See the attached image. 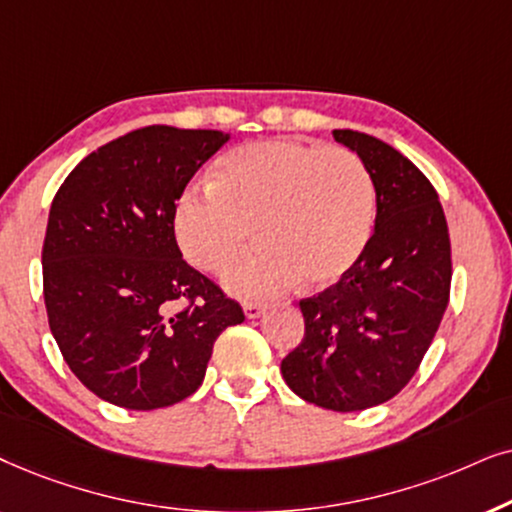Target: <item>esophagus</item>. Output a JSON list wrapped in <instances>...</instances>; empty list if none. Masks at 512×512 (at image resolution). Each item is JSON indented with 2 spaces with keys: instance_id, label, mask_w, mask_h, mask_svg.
I'll return each instance as SVG.
<instances>
[{
  "instance_id": "34e87169",
  "label": "esophagus",
  "mask_w": 512,
  "mask_h": 512,
  "mask_svg": "<svg viewBox=\"0 0 512 512\" xmlns=\"http://www.w3.org/2000/svg\"><path fill=\"white\" fill-rule=\"evenodd\" d=\"M267 309H269V306L260 304V302H245L243 304V311H245V316H248V318H262L264 313H267Z\"/></svg>"
}]
</instances>
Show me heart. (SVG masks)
I'll list each match as a JSON object with an SVG mask.
<instances>
[{
	"label": "heart",
	"mask_w": 512,
	"mask_h": 512,
	"mask_svg": "<svg viewBox=\"0 0 512 512\" xmlns=\"http://www.w3.org/2000/svg\"><path fill=\"white\" fill-rule=\"evenodd\" d=\"M377 222L370 170L346 147L260 140L217 161L210 185L189 187L175 206V236L187 260L222 274L250 243L260 245L229 271L241 297H271L302 278L327 288L356 267Z\"/></svg>",
	"instance_id": "obj_1"
}]
</instances>
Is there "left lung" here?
<instances>
[{"label":"left lung","instance_id":"left-lung-1","mask_svg":"<svg viewBox=\"0 0 512 512\" xmlns=\"http://www.w3.org/2000/svg\"><path fill=\"white\" fill-rule=\"evenodd\" d=\"M377 187V222L342 281L299 302L304 339L283 358L285 384L306 403L358 412L398 395L426 356L449 302L447 220L426 175L367 133L332 131Z\"/></svg>","mask_w":512,"mask_h":512}]
</instances>
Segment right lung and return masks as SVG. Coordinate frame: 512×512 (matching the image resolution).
Segmentation results:
<instances>
[{
	"mask_svg": "<svg viewBox=\"0 0 512 512\" xmlns=\"http://www.w3.org/2000/svg\"><path fill=\"white\" fill-rule=\"evenodd\" d=\"M229 138L138 128L88 154L51 203L49 325L74 377L107 403L159 410L189 398L220 332L245 320L175 241V201ZM177 298L190 304L173 314Z\"/></svg>",
	"mask_w": 512,
	"mask_h": 512,
	"instance_id": "obj_1",
	"label": "right lung"
}]
</instances>
